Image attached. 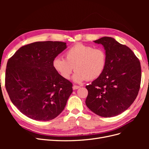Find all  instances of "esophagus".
<instances>
[{"label": "esophagus", "mask_w": 149, "mask_h": 149, "mask_svg": "<svg viewBox=\"0 0 149 149\" xmlns=\"http://www.w3.org/2000/svg\"><path fill=\"white\" fill-rule=\"evenodd\" d=\"M80 88L79 86H77V85H74L73 86V90L77 89H78V88Z\"/></svg>", "instance_id": "esophagus-1"}]
</instances>
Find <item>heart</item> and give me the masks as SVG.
<instances>
[{
    "mask_svg": "<svg viewBox=\"0 0 149 149\" xmlns=\"http://www.w3.org/2000/svg\"><path fill=\"white\" fill-rule=\"evenodd\" d=\"M65 59L56 57L53 61L54 68L63 78L69 79L74 70L73 79L76 83L93 80L100 76L107 65V54L102 48L76 43L67 49Z\"/></svg>",
    "mask_w": 149,
    "mask_h": 149,
    "instance_id": "1",
    "label": "heart"
}]
</instances>
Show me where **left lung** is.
Masks as SVG:
<instances>
[{
	"label": "left lung",
	"instance_id": "8db88e82",
	"mask_svg": "<svg viewBox=\"0 0 149 149\" xmlns=\"http://www.w3.org/2000/svg\"><path fill=\"white\" fill-rule=\"evenodd\" d=\"M101 44L107 54V65L102 74L86 88V104L96 114L111 118L127 110L136 100L141 82L138 58L128 47L111 37L94 41Z\"/></svg>",
	"mask_w": 149,
	"mask_h": 149
}]
</instances>
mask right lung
Wrapping results in <instances>:
<instances>
[{"label": "right lung", "instance_id": "right-lung-1", "mask_svg": "<svg viewBox=\"0 0 149 149\" xmlns=\"http://www.w3.org/2000/svg\"><path fill=\"white\" fill-rule=\"evenodd\" d=\"M66 48L65 42H34L8 59L6 88L13 105L28 118L50 120L64 110L73 84L57 73L53 61Z\"/></svg>", "mask_w": 149, "mask_h": 149}]
</instances>
